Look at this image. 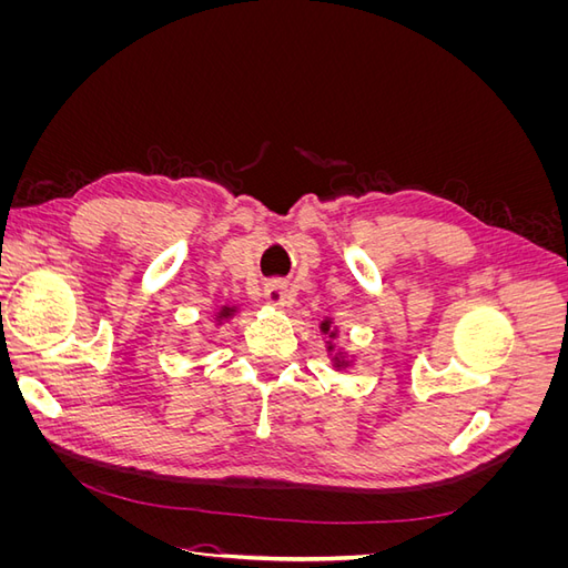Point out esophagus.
Instances as JSON below:
<instances>
[{"label":"esophagus","mask_w":568,"mask_h":568,"mask_svg":"<svg viewBox=\"0 0 568 568\" xmlns=\"http://www.w3.org/2000/svg\"><path fill=\"white\" fill-rule=\"evenodd\" d=\"M265 298L270 305H286L288 303V286L284 282H270L265 286Z\"/></svg>","instance_id":"34e87169"}]
</instances>
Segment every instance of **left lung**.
I'll return each mask as SVG.
<instances>
[{"instance_id": "8db88e82", "label": "left lung", "mask_w": 568, "mask_h": 568, "mask_svg": "<svg viewBox=\"0 0 568 568\" xmlns=\"http://www.w3.org/2000/svg\"><path fill=\"white\" fill-rule=\"evenodd\" d=\"M322 332H324V334L329 332V322H324V324H322Z\"/></svg>"}]
</instances>
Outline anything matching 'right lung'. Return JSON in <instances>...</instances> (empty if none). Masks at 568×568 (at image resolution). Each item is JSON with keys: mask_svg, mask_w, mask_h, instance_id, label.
I'll return each mask as SVG.
<instances>
[{"mask_svg": "<svg viewBox=\"0 0 568 568\" xmlns=\"http://www.w3.org/2000/svg\"><path fill=\"white\" fill-rule=\"evenodd\" d=\"M232 315V307H222V313H220V317H230Z\"/></svg>", "mask_w": 568, "mask_h": 568, "instance_id": "add662e5", "label": "right lung"}]
</instances>
